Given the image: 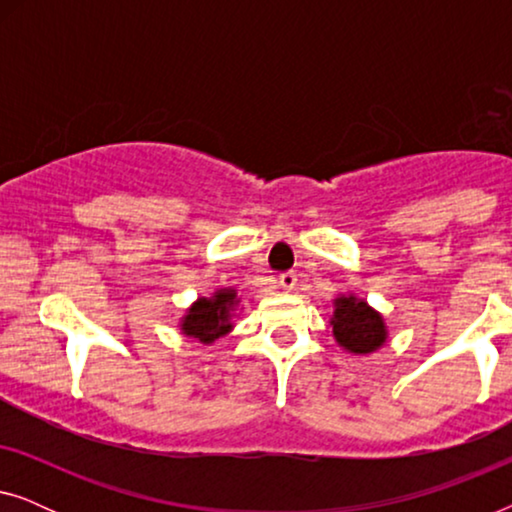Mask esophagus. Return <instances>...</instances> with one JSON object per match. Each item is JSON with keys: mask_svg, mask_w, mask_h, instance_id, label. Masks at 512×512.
Returning <instances> with one entry per match:
<instances>
[{"mask_svg": "<svg viewBox=\"0 0 512 512\" xmlns=\"http://www.w3.org/2000/svg\"><path fill=\"white\" fill-rule=\"evenodd\" d=\"M296 284H298L296 272H282V275H279V286H282L284 291L296 289Z\"/></svg>", "mask_w": 512, "mask_h": 512, "instance_id": "esophagus-1", "label": "esophagus"}]
</instances>
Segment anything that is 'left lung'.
<instances>
[{"instance_id":"1","label":"left lung","mask_w":512,"mask_h":512,"mask_svg":"<svg viewBox=\"0 0 512 512\" xmlns=\"http://www.w3.org/2000/svg\"><path fill=\"white\" fill-rule=\"evenodd\" d=\"M333 307V338L349 354H373L387 342V324L366 300L349 293L335 298Z\"/></svg>"}]
</instances>
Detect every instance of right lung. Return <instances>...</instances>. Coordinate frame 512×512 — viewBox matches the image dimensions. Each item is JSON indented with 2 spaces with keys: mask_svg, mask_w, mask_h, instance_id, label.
<instances>
[{
  "mask_svg": "<svg viewBox=\"0 0 512 512\" xmlns=\"http://www.w3.org/2000/svg\"><path fill=\"white\" fill-rule=\"evenodd\" d=\"M237 303V289H216L209 298H198L179 321L181 333L200 340L202 345H212L214 340L233 331Z\"/></svg>",
  "mask_w": 512,
  "mask_h": 512,
  "instance_id": "add662e5",
  "label": "right lung"
}]
</instances>
